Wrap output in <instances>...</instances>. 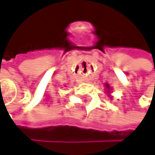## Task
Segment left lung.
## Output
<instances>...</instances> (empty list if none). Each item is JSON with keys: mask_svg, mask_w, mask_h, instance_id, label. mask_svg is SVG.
<instances>
[{"mask_svg": "<svg viewBox=\"0 0 155 155\" xmlns=\"http://www.w3.org/2000/svg\"><path fill=\"white\" fill-rule=\"evenodd\" d=\"M105 87H106V90L108 91L107 93H110V85H109L108 84H105Z\"/></svg>", "mask_w": 155, "mask_h": 155, "instance_id": "left-lung-1", "label": "left lung"}]
</instances>
